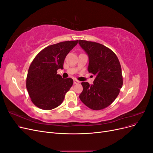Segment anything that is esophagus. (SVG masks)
Listing matches in <instances>:
<instances>
[{
    "instance_id": "34e87169",
    "label": "esophagus",
    "mask_w": 153,
    "mask_h": 153,
    "mask_svg": "<svg viewBox=\"0 0 153 153\" xmlns=\"http://www.w3.org/2000/svg\"><path fill=\"white\" fill-rule=\"evenodd\" d=\"M79 83H80V82L78 80H77L76 79L74 80V84H79Z\"/></svg>"
}]
</instances>
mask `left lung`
<instances>
[{
	"instance_id": "8db88e82",
	"label": "left lung",
	"mask_w": 153,
	"mask_h": 153,
	"mask_svg": "<svg viewBox=\"0 0 153 153\" xmlns=\"http://www.w3.org/2000/svg\"><path fill=\"white\" fill-rule=\"evenodd\" d=\"M78 43L89 57L88 71L95 76L92 85L82 82L79 98L89 108L102 110L113 103L123 86L121 64L113 51L103 45L85 40Z\"/></svg>"
}]
</instances>
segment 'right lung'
<instances>
[{
    "instance_id": "1",
    "label": "right lung",
    "mask_w": 153,
    "mask_h": 153,
    "mask_svg": "<svg viewBox=\"0 0 153 153\" xmlns=\"http://www.w3.org/2000/svg\"><path fill=\"white\" fill-rule=\"evenodd\" d=\"M77 43L78 40L50 45L32 61L27 73L26 87L32 102L38 108L49 110L62 103L73 80L71 78H62L57 71L63 69L66 55Z\"/></svg>"
}]
</instances>
